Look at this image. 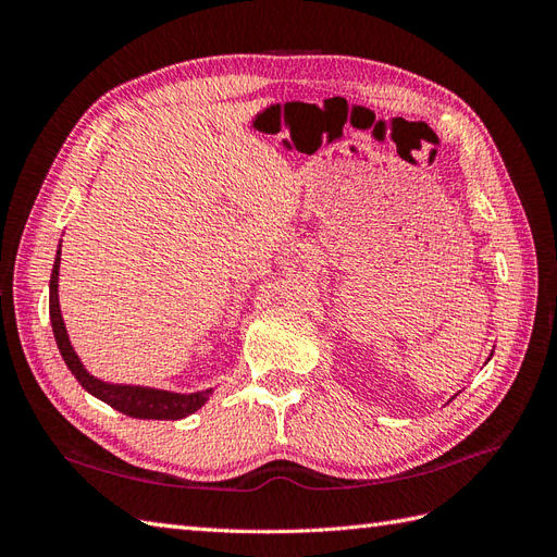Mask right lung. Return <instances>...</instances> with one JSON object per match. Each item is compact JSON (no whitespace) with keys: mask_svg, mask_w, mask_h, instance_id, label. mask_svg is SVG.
I'll return each instance as SVG.
<instances>
[{"mask_svg":"<svg viewBox=\"0 0 557 557\" xmlns=\"http://www.w3.org/2000/svg\"><path fill=\"white\" fill-rule=\"evenodd\" d=\"M60 252L53 264V274H50V323H53V334L58 348L62 352V358L66 367L72 369V374L78 379V383L86 387L88 393L107 401L109 407L115 411H121L132 418H150V420H178L195 413L201 404L209 399L213 391H201V393H190V395H178V393H166V391H156V387H141V385H115V383H104L86 372V367L81 364L78 356L74 352L70 336H66L64 330V320L60 313V299H58V276H60Z\"/></svg>","mask_w":557,"mask_h":557,"instance_id":"add662e5","label":"right lung"}]
</instances>
